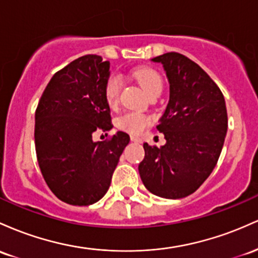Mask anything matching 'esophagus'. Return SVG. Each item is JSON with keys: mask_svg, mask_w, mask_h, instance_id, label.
<instances>
[{"mask_svg": "<svg viewBox=\"0 0 258 258\" xmlns=\"http://www.w3.org/2000/svg\"><path fill=\"white\" fill-rule=\"evenodd\" d=\"M130 140L134 141V143H139V144L141 143V139L138 138V137H130Z\"/></svg>", "mask_w": 258, "mask_h": 258, "instance_id": "obj_1", "label": "esophagus"}]
</instances>
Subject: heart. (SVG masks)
Instances as JSON below:
<instances>
[{
  "instance_id": "heart-1",
  "label": "heart",
  "mask_w": 258,
  "mask_h": 258,
  "mask_svg": "<svg viewBox=\"0 0 258 258\" xmlns=\"http://www.w3.org/2000/svg\"><path fill=\"white\" fill-rule=\"evenodd\" d=\"M134 79L140 84L147 95H152L155 92L162 90V78L152 68H139L132 72ZM121 82L118 75H111L106 80L105 84V98L109 107L117 106L119 101ZM151 117L147 114L140 113V112H126L121 114L117 119V126L123 132L130 133V134H140L147 126L151 124Z\"/></svg>"
}]
</instances>
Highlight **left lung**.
<instances>
[{
	"mask_svg": "<svg viewBox=\"0 0 258 258\" xmlns=\"http://www.w3.org/2000/svg\"><path fill=\"white\" fill-rule=\"evenodd\" d=\"M163 64L169 80V102L156 128L166 145L144 144L139 173L146 189L164 199L195 192L218 162L228 129L221 89L184 54L168 52L152 58Z\"/></svg>",
	"mask_w": 258,
	"mask_h": 258,
	"instance_id": "obj_1",
	"label": "left lung"
}]
</instances>
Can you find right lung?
<instances>
[{
  "label": "right lung",
  "instance_id": "right-lung-1",
  "mask_svg": "<svg viewBox=\"0 0 258 258\" xmlns=\"http://www.w3.org/2000/svg\"><path fill=\"white\" fill-rule=\"evenodd\" d=\"M109 62L96 54L79 57L46 86L35 111V150L42 176L66 204L88 206L111 185L129 135L118 132L103 141L95 132L112 129L105 84Z\"/></svg>",
  "mask_w": 258,
  "mask_h": 258
}]
</instances>
